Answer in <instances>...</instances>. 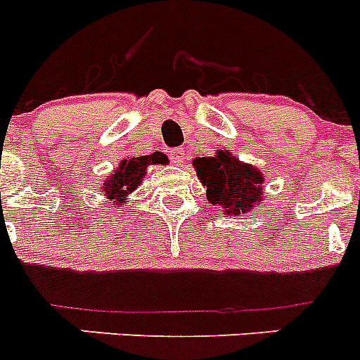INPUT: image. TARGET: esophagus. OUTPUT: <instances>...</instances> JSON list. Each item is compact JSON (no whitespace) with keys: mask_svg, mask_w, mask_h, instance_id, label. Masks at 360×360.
Wrapping results in <instances>:
<instances>
[{"mask_svg":"<svg viewBox=\"0 0 360 360\" xmlns=\"http://www.w3.org/2000/svg\"><path fill=\"white\" fill-rule=\"evenodd\" d=\"M169 158H171V162H173L174 165H182V162H184V149H180V148L173 149V151L169 153Z\"/></svg>","mask_w":360,"mask_h":360,"instance_id":"1","label":"esophagus"}]
</instances>
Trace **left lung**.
<instances>
[{
    "label": "left lung",
    "instance_id": "left-lung-1",
    "mask_svg": "<svg viewBox=\"0 0 360 360\" xmlns=\"http://www.w3.org/2000/svg\"><path fill=\"white\" fill-rule=\"evenodd\" d=\"M193 165L202 186L207 187V200L224 209V214H245L263 202L262 171L227 149H218L212 157L195 158Z\"/></svg>",
    "mask_w": 360,
    "mask_h": 360
}]
</instances>
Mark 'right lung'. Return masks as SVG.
Instances as JSON below:
<instances>
[{"label": "right lung", "mask_w": 360, "mask_h": 360, "mask_svg": "<svg viewBox=\"0 0 360 360\" xmlns=\"http://www.w3.org/2000/svg\"><path fill=\"white\" fill-rule=\"evenodd\" d=\"M167 164V157L164 153H151L144 157H126L119 162L113 173L101 184V195L111 203V207H122L126 200L139 189L142 180L146 178L149 165Z\"/></svg>", "instance_id": "1"}]
</instances>
